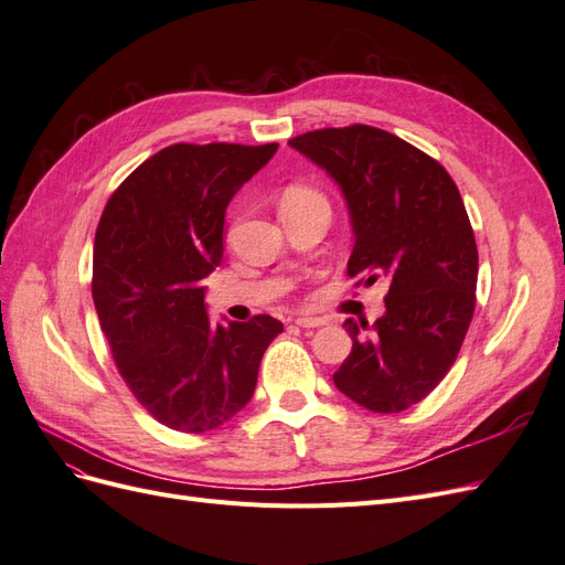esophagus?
<instances>
[{"label":"esophagus","instance_id":"obj_1","mask_svg":"<svg viewBox=\"0 0 565 565\" xmlns=\"http://www.w3.org/2000/svg\"><path fill=\"white\" fill-rule=\"evenodd\" d=\"M295 322L299 324V328H303V330H311V328H322V324L328 322V320L316 318V316H299Z\"/></svg>","mask_w":565,"mask_h":565}]
</instances>
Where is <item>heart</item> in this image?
<instances>
[{
  "label": "heart",
  "instance_id": "obj_1",
  "mask_svg": "<svg viewBox=\"0 0 565 565\" xmlns=\"http://www.w3.org/2000/svg\"><path fill=\"white\" fill-rule=\"evenodd\" d=\"M306 200H322V198L309 185H292V188H287L282 195V204H297V202H306Z\"/></svg>",
  "mask_w": 565,
  "mask_h": 565
}]
</instances>
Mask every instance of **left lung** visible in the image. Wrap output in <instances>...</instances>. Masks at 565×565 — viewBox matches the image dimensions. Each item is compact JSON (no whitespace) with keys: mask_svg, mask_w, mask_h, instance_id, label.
I'll use <instances>...</instances> for the list:
<instances>
[{"mask_svg":"<svg viewBox=\"0 0 565 565\" xmlns=\"http://www.w3.org/2000/svg\"><path fill=\"white\" fill-rule=\"evenodd\" d=\"M289 146L347 200L349 276L388 282L372 328L344 320L353 349L334 386L372 413H401L446 377L473 318L478 249L465 202L434 158L377 127L318 129Z\"/></svg>","mask_w":565,"mask_h":565,"instance_id":"obj_1","label":"left lung"}]
</instances>
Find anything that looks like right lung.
<instances>
[{
    "mask_svg": "<svg viewBox=\"0 0 565 565\" xmlns=\"http://www.w3.org/2000/svg\"><path fill=\"white\" fill-rule=\"evenodd\" d=\"M278 143H177L110 195L94 241L92 295L119 374L148 413L183 434L226 424L249 403L282 322H212L202 280L224 256L233 195Z\"/></svg>",
    "mask_w": 565,
    "mask_h": 565,
    "instance_id": "right-lung-1",
    "label": "right lung"
}]
</instances>
